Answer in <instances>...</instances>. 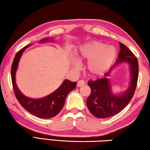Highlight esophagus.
<instances>
[{
  "instance_id": "1",
  "label": "esophagus",
  "mask_w": 150,
  "mask_h": 150,
  "mask_svg": "<svg viewBox=\"0 0 150 150\" xmlns=\"http://www.w3.org/2000/svg\"><path fill=\"white\" fill-rule=\"evenodd\" d=\"M85 84V82L84 80H80V81H79L77 83V87H81V86L84 85Z\"/></svg>"
}]
</instances>
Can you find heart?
I'll return each instance as SVG.
<instances>
[{
    "label": "heart",
    "instance_id": "b5f03b06",
    "mask_svg": "<svg viewBox=\"0 0 150 150\" xmlns=\"http://www.w3.org/2000/svg\"><path fill=\"white\" fill-rule=\"evenodd\" d=\"M81 56L88 60V69L93 76L103 75L115 62L116 50L115 47L101 42L95 41L81 47Z\"/></svg>",
    "mask_w": 150,
    "mask_h": 150
}]
</instances>
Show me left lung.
Listing matches in <instances>:
<instances>
[{
  "mask_svg": "<svg viewBox=\"0 0 150 150\" xmlns=\"http://www.w3.org/2000/svg\"><path fill=\"white\" fill-rule=\"evenodd\" d=\"M120 50L115 65L127 62L130 67V81L128 88L123 93L115 95L112 92L111 71L105 74V77L87 83L91 87V94L87 100L90 112L96 118H108L116 115L128 105L135 93L138 79V62L137 58L125 45L120 42Z\"/></svg>",
  "mask_w": 150,
  "mask_h": 150,
  "instance_id": "obj_1",
  "label": "left lung"
}]
</instances>
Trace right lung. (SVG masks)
Here are the masks:
<instances>
[{"mask_svg":"<svg viewBox=\"0 0 150 150\" xmlns=\"http://www.w3.org/2000/svg\"><path fill=\"white\" fill-rule=\"evenodd\" d=\"M46 42H52V40L45 38L40 41V42L42 43ZM28 46L29 45H26L17 53L12 64L11 78L15 96L22 107L35 116L42 118L54 117L62 110L66 97L71 91L76 88L77 82H72L65 79L56 91L50 95L39 99H34L24 95L17 87L15 75L20 58L21 57L24 51Z\"/></svg>","mask_w":150,"mask_h":150,"instance_id":"add662e5","label":"right lung"}]
</instances>
